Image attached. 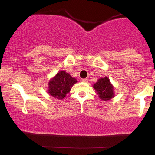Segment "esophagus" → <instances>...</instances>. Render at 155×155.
I'll return each instance as SVG.
<instances>
[{"instance_id":"esophagus-1","label":"esophagus","mask_w":155,"mask_h":155,"mask_svg":"<svg viewBox=\"0 0 155 155\" xmlns=\"http://www.w3.org/2000/svg\"><path fill=\"white\" fill-rule=\"evenodd\" d=\"M82 82H88V80L87 78H84V79H82Z\"/></svg>"}]
</instances>
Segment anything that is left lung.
Returning <instances> with one entry per match:
<instances>
[{
	"mask_svg": "<svg viewBox=\"0 0 155 155\" xmlns=\"http://www.w3.org/2000/svg\"><path fill=\"white\" fill-rule=\"evenodd\" d=\"M93 88L95 89L100 99L102 100L107 101L114 97V93L113 91V86L107 77L99 79L98 82L94 84Z\"/></svg>",
	"mask_w": 155,
	"mask_h": 155,
	"instance_id": "1",
	"label": "left lung"
}]
</instances>
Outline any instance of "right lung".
Listing matches in <instances>:
<instances>
[{"label": "right lung", "mask_w": 155, "mask_h": 155, "mask_svg": "<svg viewBox=\"0 0 155 155\" xmlns=\"http://www.w3.org/2000/svg\"><path fill=\"white\" fill-rule=\"evenodd\" d=\"M77 82L68 73L60 71L49 82L48 93L54 98L62 99L69 93L73 84Z\"/></svg>", "instance_id": "add662e5"}]
</instances>
